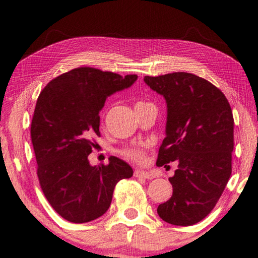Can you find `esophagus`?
<instances>
[{"instance_id":"esophagus-1","label":"esophagus","mask_w":258,"mask_h":258,"mask_svg":"<svg viewBox=\"0 0 258 258\" xmlns=\"http://www.w3.org/2000/svg\"><path fill=\"white\" fill-rule=\"evenodd\" d=\"M134 176L138 177V178H145V179H149V178H151V176H150L147 171H143V170H135Z\"/></svg>"}]
</instances>
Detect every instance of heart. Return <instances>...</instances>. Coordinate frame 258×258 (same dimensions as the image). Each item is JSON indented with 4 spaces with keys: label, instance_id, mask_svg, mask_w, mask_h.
<instances>
[{
    "label": "heart",
    "instance_id": "heart-1",
    "mask_svg": "<svg viewBox=\"0 0 258 258\" xmlns=\"http://www.w3.org/2000/svg\"><path fill=\"white\" fill-rule=\"evenodd\" d=\"M124 156L130 159V160L135 161V162H139L141 163L144 161L145 159V153H144V150L143 148H131V149H126L124 150Z\"/></svg>",
    "mask_w": 258,
    "mask_h": 258
}]
</instances>
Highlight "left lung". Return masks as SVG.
Wrapping results in <instances>:
<instances>
[{
	"label": "left lung",
	"instance_id": "left-lung-1",
	"mask_svg": "<svg viewBox=\"0 0 258 258\" xmlns=\"http://www.w3.org/2000/svg\"><path fill=\"white\" fill-rule=\"evenodd\" d=\"M167 104L166 138L157 166L177 161L172 195L157 212L175 226H191L213 210L231 175L233 116L226 96L195 74L144 77Z\"/></svg>",
	"mask_w": 258,
	"mask_h": 258
}]
</instances>
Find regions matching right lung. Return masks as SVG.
Wrapping results in <instances>:
<instances>
[{
	"label": "right lung",
	"mask_w": 258,
	"mask_h": 258,
	"mask_svg": "<svg viewBox=\"0 0 258 258\" xmlns=\"http://www.w3.org/2000/svg\"><path fill=\"white\" fill-rule=\"evenodd\" d=\"M137 79L78 68L51 80L37 99L30 130L37 175L51 208L70 222L86 223L105 214L117 182L133 176L118 158L91 166L88 156L95 147L92 139L100 137L99 111L107 97Z\"/></svg>",
	"instance_id": "obj_1"
}]
</instances>
